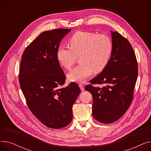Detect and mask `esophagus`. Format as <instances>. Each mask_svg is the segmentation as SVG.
<instances>
[{
    "mask_svg": "<svg viewBox=\"0 0 151 151\" xmlns=\"http://www.w3.org/2000/svg\"><path fill=\"white\" fill-rule=\"evenodd\" d=\"M79 87H80V88L81 89V90L83 91H84V86L83 85V84H79Z\"/></svg>",
    "mask_w": 151,
    "mask_h": 151,
    "instance_id": "esophagus-1",
    "label": "esophagus"
}]
</instances>
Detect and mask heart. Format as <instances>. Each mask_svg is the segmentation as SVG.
Instances as JSON below:
<instances>
[{"instance_id": "1", "label": "heart", "mask_w": 151, "mask_h": 151, "mask_svg": "<svg viewBox=\"0 0 151 151\" xmlns=\"http://www.w3.org/2000/svg\"><path fill=\"white\" fill-rule=\"evenodd\" d=\"M69 47L59 46L56 58L60 65L70 70L79 56L80 65L70 72V81L82 83L93 73L104 70L111 56L113 45L111 39L105 34L78 31L68 40Z\"/></svg>"}]
</instances>
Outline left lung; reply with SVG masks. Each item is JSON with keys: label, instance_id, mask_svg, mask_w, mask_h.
<instances>
[{"label": "left lung", "instance_id": "1", "mask_svg": "<svg viewBox=\"0 0 151 151\" xmlns=\"http://www.w3.org/2000/svg\"><path fill=\"white\" fill-rule=\"evenodd\" d=\"M113 49L107 66L85 87L92 95V115L104 124H111L127 111L133 99L138 77V63L129 40L112 32ZM104 83L105 86H93Z\"/></svg>", "mask_w": 151, "mask_h": 151}]
</instances>
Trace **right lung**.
<instances>
[{
    "label": "right lung",
    "instance_id": "obj_1",
    "mask_svg": "<svg viewBox=\"0 0 151 151\" xmlns=\"http://www.w3.org/2000/svg\"><path fill=\"white\" fill-rule=\"evenodd\" d=\"M71 29L42 32L24 51L20 64L21 89L32 114L49 128L58 129L72 120V106L81 89L72 82L65 88V75L56 58L57 50Z\"/></svg>",
    "mask_w": 151,
    "mask_h": 151
}]
</instances>
